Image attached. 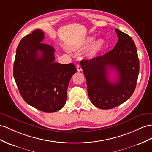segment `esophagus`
<instances>
[{"label": "esophagus", "mask_w": 152, "mask_h": 152, "mask_svg": "<svg viewBox=\"0 0 152 152\" xmlns=\"http://www.w3.org/2000/svg\"><path fill=\"white\" fill-rule=\"evenodd\" d=\"M76 69H77V71H81V70H82V69H81V65H80V64H77V65H76Z\"/></svg>", "instance_id": "obj_1"}]
</instances>
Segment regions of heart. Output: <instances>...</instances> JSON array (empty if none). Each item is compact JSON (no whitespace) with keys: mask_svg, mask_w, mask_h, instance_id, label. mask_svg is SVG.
<instances>
[{"mask_svg":"<svg viewBox=\"0 0 152 152\" xmlns=\"http://www.w3.org/2000/svg\"><path fill=\"white\" fill-rule=\"evenodd\" d=\"M95 40V37L94 36H91L88 37L86 40H85V43L83 44V46H88L91 44H92L93 42H94ZM104 45V41L103 40V39H99V40H96L94 44H93L91 46V48H90V50H89V56L93 57L96 56L97 54H98L101 50L103 49V48Z\"/></svg>","mask_w":152,"mask_h":152,"instance_id":"b5f03b06","label":"heart"}]
</instances>
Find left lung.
Here are the masks:
<instances>
[{
	"mask_svg": "<svg viewBox=\"0 0 152 152\" xmlns=\"http://www.w3.org/2000/svg\"><path fill=\"white\" fill-rule=\"evenodd\" d=\"M115 29L118 41L113 49L80 62L89 98L100 109H110L126 102L133 94L138 78L139 61L135 43L129 35ZM110 69L118 73L115 82L109 79Z\"/></svg>",
	"mask_w": 152,
	"mask_h": 152,
	"instance_id": "obj_1",
	"label": "left lung"
}]
</instances>
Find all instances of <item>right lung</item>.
<instances>
[{
	"instance_id": "obj_1",
	"label": "right lung",
	"mask_w": 152,
	"mask_h": 152,
	"mask_svg": "<svg viewBox=\"0 0 152 152\" xmlns=\"http://www.w3.org/2000/svg\"><path fill=\"white\" fill-rule=\"evenodd\" d=\"M40 29L23 38L17 48L13 76L25 102L37 109L54 112L64 107L69 83L76 69L73 64L54 61L55 50L42 43Z\"/></svg>"
}]
</instances>
